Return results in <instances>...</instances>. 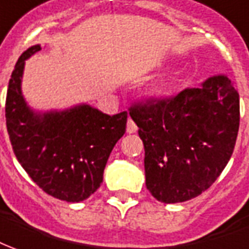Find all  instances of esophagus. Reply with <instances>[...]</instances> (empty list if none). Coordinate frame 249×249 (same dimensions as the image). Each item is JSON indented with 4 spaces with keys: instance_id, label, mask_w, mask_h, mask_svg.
Wrapping results in <instances>:
<instances>
[{
    "instance_id": "1",
    "label": "esophagus",
    "mask_w": 249,
    "mask_h": 249,
    "mask_svg": "<svg viewBox=\"0 0 249 249\" xmlns=\"http://www.w3.org/2000/svg\"><path fill=\"white\" fill-rule=\"evenodd\" d=\"M126 131H127V134H134L135 131H137V124L133 122V119H128L127 121V127H126Z\"/></svg>"
}]
</instances>
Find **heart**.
Masks as SVG:
<instances>
[{
    "instance_id": "heart-1",
    "label": "heart",
    "mask_w": 249,
    "mask_h": 249,
    "mask_svg": "<svg viewBox=\"0 0 249 249\" xmlns=\"http://www.w3.org/2000/svg\"><path fill=\"white\" fill-rule=\"evenodd\" d=\"M154 90H156V93H161V92H162V87H156V89H154Z\"/></svg>"
}]
</instances>
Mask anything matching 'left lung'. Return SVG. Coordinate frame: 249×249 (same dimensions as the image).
<instances>
[{"mask_svg": "<svg viewBox=\"0 0 249 249\" xmlns=\"http://www.w3.org/2000/svg\"><path fill=\"white\" fill-rule=\"evenodd\" d=\"M145 147L146 188L162 203L198 196L217 180L234 149L240 99L225 75L171 100L131 109Z\"/></svg>", "mask_w": 249, "mask_h": 249, "instance_id": "1", "label": "left lung"}]
</instances>
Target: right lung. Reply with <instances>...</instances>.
<instances>
[{
	"mask_svg": "<svg viewBox=\"0 0 249 249\" xmlns=\"http://www.w3.org/2000/svg\"><path fill=\"white\" fill-rule=\"evenodd\" d=\"M37 51L40 44L24 51L10 75L5 107L10 143L44 193L81 202L102 186L108 157L126 131L127 112L109 116L87 103L47 111L31 107L21 84L25 61Z\"/></svg>",
	"mask_w": 249,
	"mask_h": 249,
	"instance_id": "right-lung-1",
	"label": "right lung"
}]
</instances>
